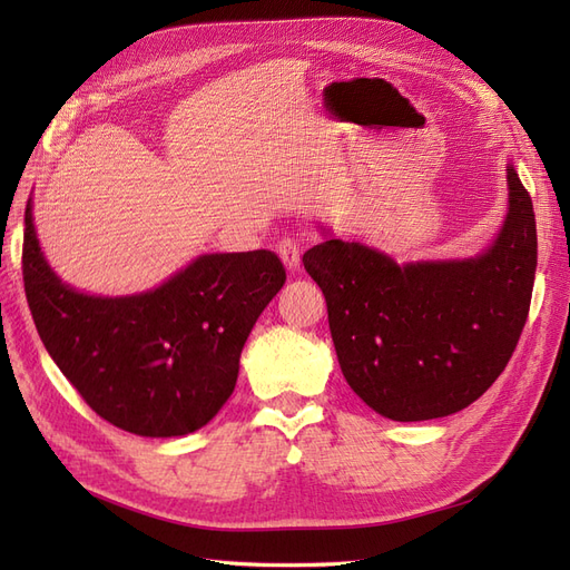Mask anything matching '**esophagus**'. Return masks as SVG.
Wrapping results in <instances>:
<instances>
[{
  "label": "esophagus",
  "mask_w": 570,
  "mask_h": 570,
  "mask_svg": "<svg viewBox=\"0 0 570 570\" xmlns=\"http://www.w3.org/2000/svg\"><path fill=\"white\" fill-rule=\"evenodd\" d=\"M278 254L283 258V264L287 266V271H292V273L299 271V266H302V249H299V245L295 243V239H289V237L281 239Z\"/></svg>",
  "instance_id": "1"
}]
</instances>
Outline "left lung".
Instances as JSON below:
<instances>
[{
    "label": "left lung",
    "instance_id": "left-lung-1",
    "mask_svg": "<svg viewBox=\"0 0 570 570\" xmlns=\"http://www.w3.org/2000/svg\"><path fill=\"white\" fill-rule=\"evenodd\" d=\"M507 180L502 233L475 258L396 266L387 254L342 239L304 254L323 289L340 368L381 416H450L507 368L538 266L532 199L511 164Z\"/></svg>",
    "mask_w": 570,
    "mask_h": 570
}]
</instances>
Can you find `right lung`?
<instances>
[{
  "label": "right lung",
  "instance_id": "1",
  "mask_svg": "<svg viewBox=\"0 0 570 570\" xmlns=\"http://www.w3.org/2000/svg\"><path fill=\"white\" fill-rule=\"evenodd\" d=\"M23 285L49 356L97 416L142 438H178L228 402L285 268L268 249L204 254L142 295L90 297L47 266L28 202Z\"/></svg>",
  "mask_w": 570,
  "mask_h": 570
}]
</instances>
